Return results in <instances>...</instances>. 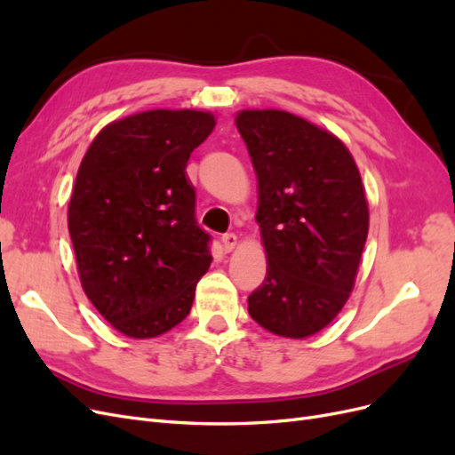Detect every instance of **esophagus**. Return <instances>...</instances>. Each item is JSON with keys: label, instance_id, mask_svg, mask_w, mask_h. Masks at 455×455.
Segmentation results:
<instances>
[{"label": "esophagus", "instance_id": "1", "mask_svg": "<svg viewBox=\"0 0 455 455\" xmlns=\"http://www.w3.org/2000/svg\"><path fill=\"white\" fill-rule=\"evenodd\" d=\"M237 241H239V239H237L235 233H226V235L222 237V246H224V251H226V252L235 251Z\"/></svg>", "mask_w": 455, "mask_h": 455}]
</instances>
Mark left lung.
I'll return each mask as SVG.
<instances>
[{
	"label": "left lung",
	"mask_w": 455,
	"mask_h": 455,
	"mask_svg": "<svg viewBox=\"0 0 455 455\" xmlns=\"http://www.w3.org/2000/svg\"><path fill=\"white\" fill-rule=\"evenodd\" d=\"M235 125L258 180L266 279L252 319L304 339L332 323L353 292L368 235L359 167L336 134L283 109H241Z\"/></svg>",
	"instance_id": "1"
}]
</instances>
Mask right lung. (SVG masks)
I'll return each mask as SVG.
<instances>
[{"instance_id": "1", "label": "right lung", "mask_w": 455, "mask_h": 455, "mask_svg": "<svg viewBox=\"0 0 455 455\" xmlns=\"http://www.w3.org/2000/svg\"><path fill=\"white\" fill-rule=\"evenodd\" d=\"M214 127L211 112L146 109L106 125L81 159L68 203L79 281L129 338L180 324L211 267L186 167Z\"/></svg>"}]
</instances>
